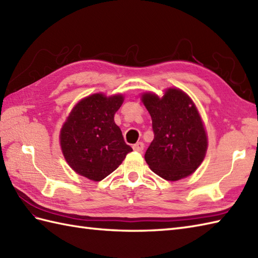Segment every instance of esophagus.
I'll use <instances>...</instances> for the list:
<instances>
[{
    "instance_id": "34e87169",
    "label": "esophagus",
    "mask_w": 258,
    "mask_h": 258,
    "mask_svg": "<svg viewBox=\"0 0 258 258\" xmlns=\"http://www.w3.org/2000/svg\"><path fill=\"white\" fill-rule=\"evenodd\" d=\"M133 150L135 152H143L144 150V143L143 142H138V143L133 145Z\"/></svg>"
}]
</instances>
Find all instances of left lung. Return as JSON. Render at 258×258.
I'll return each instance as SVG.
<instances>
[{
    "instance_id": "8db88e82",
    "label": "left lung",
    "mask_w": 258,
    "mask_h": 258,
    "mask_svg": "<svg viewBox=\"0 0 258 258\" xmlns=\"http://www.w3.org/2000/svg\"><path fill=\"white\" fill-rule=\"evenodd\" d=\"M152 117L154 140L145 152V161L158 176L178 180L201 165L207 138L200 114L184 92L169 89L162 98L142 96Z\"/></svg>"
}]
</instances>
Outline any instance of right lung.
I'll use <instances>...</instances> for the list:
<instances>
[{"label": "right lung", "mask_w": 258, "mask_h": 258, "mask_svg": "<svg viewBox=\"0 0 258 258\" xmlns=\"http://www.w3.org/2000/svg\"><path fill=\"white\" fill-rule=\"evenodd\" d=\"M123 100L122 95L93 94L82 100L64 123L59 135L62 152L69 165L82 176L102 180L133 151L114 122Z\"/></svg>", "instance_id": "add662e5"}]
</instances>
